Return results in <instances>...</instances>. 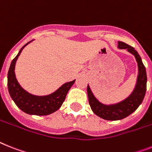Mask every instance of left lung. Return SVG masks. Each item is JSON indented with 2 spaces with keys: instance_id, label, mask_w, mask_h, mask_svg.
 I'll use <instances>...</instances> for the list:
<instances>
[{
  "instance_id": "1",
  "label": "left lung",
  "mask_w": 152,
  "mask_h": 152,
  "mask_svg": "<svg viewBox=\"0 0 152 152\" xmlns=\"http://www.w3.org/2000/svg\"><path fill=\"white\" fill-rule=\"evenodd\" d=\"M118 48L121 49H127L130 53L134 56L138 66V76L137 84L133 93L129 97L113 105H104L98 101L94 96L90 86H87V94L89 104L92 110L96 115L107 121H117L125 118L131 113L135 111L140 104L142 103L146 93L147 86V74L141 58L134 48L129 45L122 42H118Z\"/></svg>"
}]
</instances>
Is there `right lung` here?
<instances>
[{
    "label": "right lung",
    "instance_id": "1",
    "mask_svg": "<svg viewBox=\"0 0 152 152\" xmlns=\"http://www.w3.org/2000/svg\"><path fill=\"white\" fill-rule=\"evenodd\" d=\"M31 42V41H30L29 42ZM29 42L25 44L21 48L18 54L11 63L7 73V87L9 94L15 104L18 106V107L20 108L25 113L38 116L48 115L60 108L66 99L67 93L74 84L76 80L72 82L63 84L55 93L45 96L31 95L25 90H23L15 77V67L16 61L21 54V51Z\"/></svg>",
    "mask_w": 152,
    "mask_h": 152
}]
</instances>
